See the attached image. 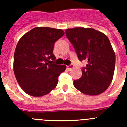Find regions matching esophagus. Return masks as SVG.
Here are the masks:
<instances>
[{
  "instance_id": "obj_1",
  "label": "esophagus",
  "mask_w": 127,
  "mask_h": 127,
  "mask_svg": "<svg viewBox=\"0 0 127 127\" xmlns=\"http://www.w3.org/2000/svg\"><path fill=\"white\" fill-rule=\"evenodd\" d=\"M67 69L69 70V71H70V70H72V69L74 68V65H70L67 66Z\"/></svg>"
}]
</instances>
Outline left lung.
Wrapping results in <instances>:
<instances>
[{"label":"left lung","mask_w":127,"mask_h":127,"mask_svg":"<svg viewBox=\"0 0 127 127\" xmlns=\"http://www.w3.org/2000/svg\"><path fill=\"white\" fill-rule=\"evenodd\" d=\"M80 61L88 64L74 86L88 95H97L107 90L113 80L116 56L108 37L92 28L76 27L65 30Z\"/></svg>","instance_id":"left-lung-1"}]
</instances>
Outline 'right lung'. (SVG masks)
I'll list each match as a JSON object with an SVG mask.
<instances>
[{
	"label": "right lung",
	"instance_id": "add662e5",
	"mask_svg": "<svg viewBox=\"0 0 127 127\" xmlns=\"http://www.w3.org/2000/svg\"><path fill=\"white\" fill-rule=\"evenodd\" d=\"M64 34L62 29L37 27L20 38L14 51L13 70L26 94L42 97L57 86L58 76L66 66L48 62L55 60L54 44Z\"/></svg>",
	"mask_w": 127,
	"mask_h": 127
}]
</instances>
